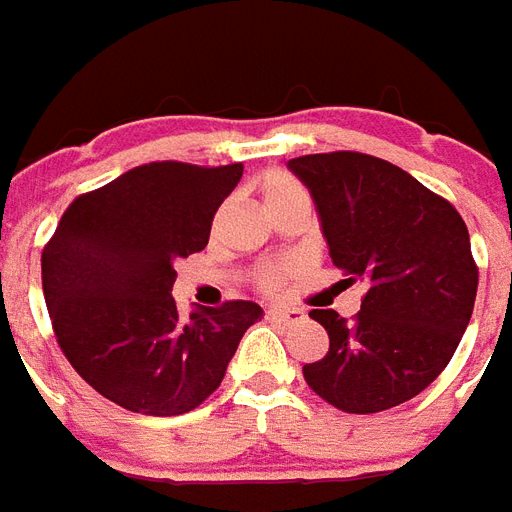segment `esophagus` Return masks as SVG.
<instances>
[{
  "label": "esophagus",
  "mask_w": 512,
  "mask_h": 512,
  "mask_svg": "<svg viewBox=\"0 0 512 512\" xmlns=\"http://www.w3.org/2000/svg\"><path fill=\"white\" fill-rule=\"evenodd\" d=\"M265 316L271 321H281V324H295V321L303 319V311H297V308H271Z\"/></svg>",
  "instance_id": "34e87169"
}]
</instances>
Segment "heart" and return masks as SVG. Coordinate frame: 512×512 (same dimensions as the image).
Returning <instances> with one entry per match:
<instances>
[{
    "instance_id": "1",
    "label": "heart",
    "mask_w": 512,
    "mask_h": 512,
    "mask_svg": "<svg viewBox=\"0 0 512 512\" xmlns=\"http://www.w3.org/2000/svg\"><path fill=\"white\" fill-rule=\"evenodd\" d=\"M260 193H263V201L268 212H279L284 207H308L311 209V196L305 191V185L297 180L295 175H289L284 170H271L260 177ZM284 268H268V271L260 273L257 284L265 289V292H273L284 281Z\"/></svg>"
}]
</instances>
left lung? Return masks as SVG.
<instances>
[{
  "instance_id": "8db88e82",
  "label": "left lung",
  "mask_w": 512,
  "mask_h": 512,
  "mask_svg": "<svg viewBox=\"0 0 512 512\" xmlns=\"http://www.w3.org/2000/svg\"><path fill=\"white\" fill-rule=\"evenodd\" d=\"M287 167L311 191L332 263L364 281L356 319L311 311L329 350L305 382L348 414H374L428 388L473 316L478 268L460 212L396 164L358 151L311 154Z\"/></svg>"
}]
</instances>
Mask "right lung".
<instances>
[{"label":"right lung","mask_w":512,"mask_h":512,"mask_svg":"<svg viewBox=\"0 0 512 512\" xmlns=\"http://www.w3.org/2000/svg\"><path fill=\"white\" fill-rule=\"evenodd\" d=\"M244 164L151 162L76 196L42 252L52 329L108 401L175 417L207 401L263 308L231 300L177 313L175 260L201 252Z\"/></svg>","instance_id":"right-lung-1"}]
</instances>
